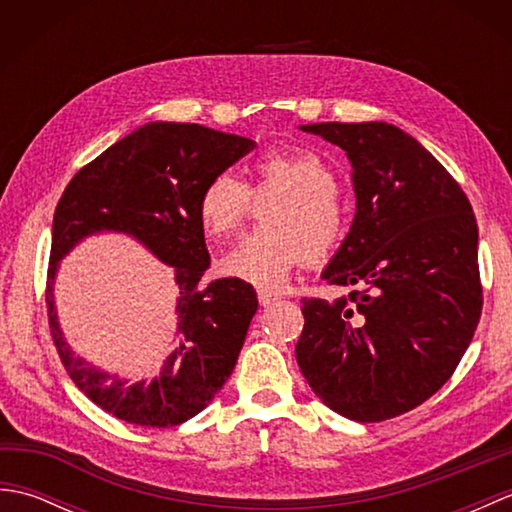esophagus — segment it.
<instances>
[{
  "label": "esophagus",
  "instance_id": "34e87169",
  "mask_svg": "<svg viewBox=\"0 0 512 512\" xmlns=\"http://www.w3.org/2000/svg\"><path fill=\"white\" fill-rule=\"evenodd\" d=\"M257 299L262 306H275V303L279 301V295H275V292H268V290H257Z\"/></svg>",
  "mask_w": 512,
  "mask_h": 512
}]
</instances>
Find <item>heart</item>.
Segmentation results:
<instances>
[{
    "mask_svg": "<svg viewBox=\"0 0 512 512\" xmlns=\"http://www.w3.org/2000/svg\"><path fill=\"white\" fill-rule=\"evenodd\" d=\"M250 182L215 173L198 195V220L206 235H235L255 211V202H275L264 215L266 228L246 235L222 259V270L262 290H281L292 273L325 262L347 233L339 176L310 147L268 149L248 165Z\"/></svg>",
    "mask_w": 512,
    "mask_h": 512,
    "instance_id": "1",
    "label": "heart"
}]
</instances>
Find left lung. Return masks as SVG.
Wrapping results in <instances>:
<instances>
[{"mask_svg": "<svg viewBox=\"0 0 512 512\" xmlns=\"http://www.w3.org/2000/svg\"><path fill=\"white\" fill-rule=\"evenodd\" d=\"M345 149L356 215L323 270L341 299L303 297L297 363L325 405L356 422L396 418L453 376L482 314L477 222L466 193L389 123L301 125Z\"/></svg>", "mask_w": 512, "mask_h": 512, "instance_id": "obj_1", "label": "left lung"}]
</instances>
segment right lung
<instances>
[{
  "instance_id": "1",
  "label": "right lung",
  "mask_w": 512,
  "mask_h": 512,
  "mask_svg": "<svg viewBox=\"0 0 512 512\" xmlns=\"http://www.w3.org/2000/svg\"><path fill=\"white\" fill-rule=\"evenodd\" d=\"M250 138L195 123H149L76 171L54 209L46 308L52 343L74 385L94 405L140 427H176L200 413L235 369L255 290L235 277L202 284L211 264L198 220L204 182L246 156ZM123 230L177 268L181 345L158 379L129 386L76 359L51 306L56 262L81 236Z\"/></svg>"
}]
</instances>
